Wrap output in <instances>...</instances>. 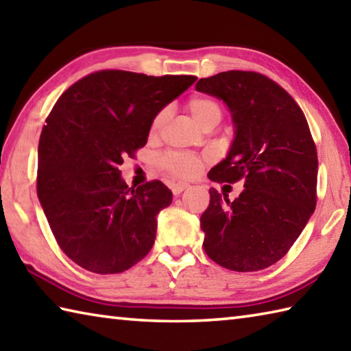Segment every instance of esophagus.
Masks as SVG:
<instances>
[{
    "instance_id": "1",
    "label": "esophagus",
    "mask_w": 351,
    "mask_h": 351,
    "mask_svg": "<svg viewBox=\"0 0 351 351\" xmlns=\"http://www.w3.org/2000/svg\"><path fill=\"white\" fill-rule=\"evenodd\" d=\"M186 188H189V184H186V183H177V184H173V186H171V191H173L174 195H180Z\"/></svg>"
}]
</instances>
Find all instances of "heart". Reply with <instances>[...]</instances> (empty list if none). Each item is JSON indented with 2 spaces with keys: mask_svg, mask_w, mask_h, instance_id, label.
<instances>
[{
  "mask_svg": "<svg viewBox=\"0 0 351 351\" xmlns=\"http://www.w3.org/2000/svg\"><path fill=\"white\" fill-rule=\"evenodd\" d=\"M186 107L194 121L202 128L215 127L221 121L223 110L220 104L208 96H194L191 97ZM169 119V108H162L157 111L149 125V134L156 137L163 131ZM203 165V158L195 154L186 153H167L160 158V168L173 178H193L198 174Z\"/></svg>",
  "mask_w": 351,
  "mask_h": 351,
  "instance_id": "heart-1",
  "label": "heart"
}]
</instances>
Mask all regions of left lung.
<instances>
[{
	"label": "left lung",
	"mask_w": 351,
	"mask_h": 351,
	"mask_svg": "<svg viewBox=\"0 0 351 351\" xmlns=\"http://www.w3.org/2000/svg\"><path fill=\"white\" fill-rule=\"evenodd\" d=\"M195 90L228 105L235 138L209 171L217 183L244 182L240 197L210 188L200 217L210 260L235 272H256L289 252L316 206L318 154L307 119L281 85L256 71L203 77Z\"/></svg>",
	"instance_id": "8db88e82"
}]
</instances>
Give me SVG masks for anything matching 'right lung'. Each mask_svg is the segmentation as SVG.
Listing matches in <instances>:
<instances>
[{"label":"right lung","mask_w":351,"mask_h":351,"mask_svg":"<svg viewBox=\"0 0 351 351\" xmlns=\"http://www.w3.org/2000/svg\"><path fill=\"white\" fill-rule=\"evenodd\" d=\"M195 81L101 70L58 99L39 137L36 191L59 247L77 266L121 274L148 255L173 193L158 180L130 188L119 165L147 145L157 111Z\"/></svg>","instance_id":"right-lung-1"}]
</instances>
